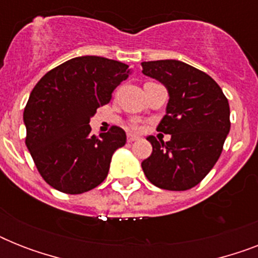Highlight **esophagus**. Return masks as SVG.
<instances>
[{
	"label": "esophagus",
	"mask_w": 258,
	"mask_h": 258,
	"mask_svg": "<svg viewBox=\"0 0 258 258\" xmlns=\"http://www.w3.org/2000/svg\"><path fill=\"white\" fill-rule=\"evenodd\" d=\"M138 139H139L138 135H134V134H128V135H127V141L128 142H135L138 141Z\"/></svg>",
	"instance_id": "esophagus-1"
}]
</instances>
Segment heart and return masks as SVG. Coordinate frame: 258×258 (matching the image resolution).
Wrapping results in <instances>:
<instances>
[{"instance_id": "obj_1", "label": "heart", "mask_w": 258, "mask_h": 258, "mask_svg": "<svg viewBox=\"0 0 258 258\" xmlns=\"http://www.w3.org/2000/svg\"><path fill=\"white\" fill-rule=\"evenodd\" d=\"M131 127H133L134 130H137V128H139V125H138V123H135V121H134L133 124H131Z\"/></svg>"}]
</instances>
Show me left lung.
Listing matches in <instances>:
<instances>
[{
  "label": "left lung",
  "instance_id": "left-lung-1",
  "mask_svg": "<svg viewBox=\"0 0 258 258\" xmlns=\"http://www.w3.org/2000/svg\"><path fill=\"white\" fill-rule=\"evenodd\" d=\"M143 75L169 92L166 115L157 130L169 142L147 141L153 153L142 162L157 187L183 191L198 184L218 161L230 130V108L222 89L209 75L179 60L142 62Z\"/></svg>",
  "mask_w": 258,
  "mask_h": 258
}]
</instances>
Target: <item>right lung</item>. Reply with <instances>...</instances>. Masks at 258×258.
Returning <instances> with one entry per match:
<instances>
[{
  "label": "right lung",
  "mask_w": 258,
  "mask_h": 258,
  "mask_svg": "<svg viewBox=\"0 0 258 258\" xmlns=\"http://www.w3.org/2000/svg\"><path fill=\"white\" fill-rule=\"evenodd\" d=\"M130 74L124 62L82 56L49 71L30 92L24 109L25 143L52 187L82 194L105 179L113 153L127 138L116 125L95 137L89 120Z\"/></svg>",
  "instance_id": "1"
}]
</instances>
